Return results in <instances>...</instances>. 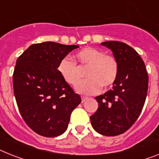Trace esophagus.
<instances>
[{"label":"esophagus","instance_id":"esophagus-1","mask_svg":"<svg viewBox=\"0 0 159 159\" xmlns=\"http://www.w3.org/2000/svg\"><path fill=\"white\" fill-rule=\"evenodd\" d=\"M81 99H82V102H86V101H87L89 98H86V97H82V98H81Z\"/></svg>","mask_w":159,"mask_h":159}]
</instances>
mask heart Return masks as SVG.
<instances>
[{
    "mask_svg": "<svg viewBox=\"0 0 159 159\" xmlns=\"http://www.w3.org/2000/svg\"><path fill=\"white\" fill-rule=\"evenodd\" d=\"M73 61L64 57L57 65V72L64 81L70 86H76L81 80L80 70H85L87 77L78 85V93L92 95L100 91L101 87L107 89L115 83L119 75L117 59L111 54L93 47H85L73 56ZM76 65L77 66H75Z\"/></svg>",
    "mask_w": 159,
    "mask_h": 159,
    "instance_id": "heart-1",
    "label": "heart"
}]
</instances>
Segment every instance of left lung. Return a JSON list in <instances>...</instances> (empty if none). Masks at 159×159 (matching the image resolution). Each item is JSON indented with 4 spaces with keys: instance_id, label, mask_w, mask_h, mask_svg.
Instances as JSON below:
<instances>
[{
    "instance_id": "obj_1",
    "label": "left lung",
    "mask_w": 159,
    "mask_h": 159,
    "mask_svg": "<svg viewBox=\"0 0 159 159\" xmlns=\"http://www.w3.org/2000/svg\"><path fill=\"white\" fill-rule=\"evenodd\" d=\"M119 63V75L112 89L96 97L98 111L90 117L96 132L118 136L133 125L142 111L148 91L145 62L135 49L119 41L102 42Z\"/></svg>"
}]
</instances>
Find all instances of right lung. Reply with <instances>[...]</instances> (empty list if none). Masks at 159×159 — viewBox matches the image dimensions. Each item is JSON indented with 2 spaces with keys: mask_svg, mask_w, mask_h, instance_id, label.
Returning <instances> with one entry per match:
<instances>
[{
  "mask_svg": "<svg viewBox=\"0 0 159 159\" xmlns=\"http://www.w3.org/2000/svg\"><path fill=\"white\" fill-rule=\"evenodd\" d=\"M78 45L56 42L34 44L19 56L13 75L14 93L21 115L37 134L61 135L67 129L71 112L80 96L57 72V65Z\"/></svg>",
  "mask_w": 159,
  "mask_h": 159,
  "instance_id": "add662e5",
  "label": "right lung"
}]
</instances>
